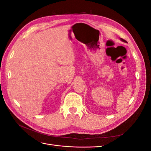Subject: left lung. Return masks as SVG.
<instances>
[{
    "label": "left lung",
    "mask_w": 151,
    "mask_h": 151,
    "mask_svg": "<svg viewBox=\"0 0 151 151\" xmlns=\"http://www.w3.org/2000/svg\"><path fill=\"white\" fill-rule=\"evenodd\" d=\"M120 40L122 41V42H125V43H127V42L125 40H123V39H122V38H120Z\"/></svg>",
    "instance_id": "left-lung-1"
}]
</instances>
